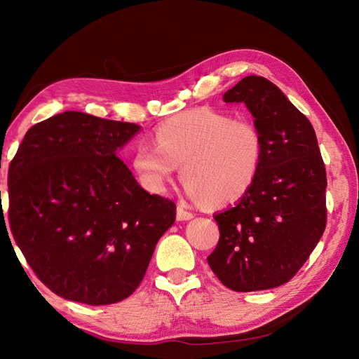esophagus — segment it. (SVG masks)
Returning a JSON list of instances; mask_svg holds the SVG:
<instances>
[{
	"label": "esophagus",
	"mask_w": 359,
	"mask_h": 359,
	"mask_svg": "<svg viewBox=\"0 0 359 359\" xmlns=\"http://www.w3.org/2000/svg\"><path fill=\"white\" fill-rule=\"evenodd\" d=\"M177 219L178 220H190V219H193V212L190 210H187L184 205L178 203V206H177Z\"/></svg>",
	"instance_id": "1"
}]
</instances>
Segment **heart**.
I'll return each mask as SVG.
<instances>
[{
	"instance_id": "obj_1",
	"label": "heart",
	"mask_w": 359,
	"mask_h": 359,
	"mask_svg": "<svg viewBox=\"0 0 359 359\" xmlns=\"http://www.w3.org/2000/svg\"><path fill=\"white\" fill-rule=\"evenodd\" d=\"M262 157V133L252 119L198 107L161 123L156 144L139 140L133 166L144 187L158 193L182 165L184 189L190 198L227 205L252 189Z\"/></svg>"
}]
</instances>
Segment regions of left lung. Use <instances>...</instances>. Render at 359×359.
Masks as SVG:
<instances>
[{
  "mask_svg": "<svg viewBox=\"0 0 359 359\" xmlns=\"http://www.w3.org/2000/svg\"><path fill=\"white\" fill-rule=\"evenodd\" d=\"M245 103L264 139L257 178L241 201L214 215L220 238L206 257L235 292L287 283L327 226V170L307 116L262 76H247L223 95Z\"/></svg>",
  "mask_w": 359,
  "mask_h": 359,
  "instance_id": "8db88e82",
  "label": "left lung"
}]
</instances>
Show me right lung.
<instances>
[{
  "mask_svg": "<svg viewBox=\"0 0 359 359\" xmlns=\"http://www.w3.org/2000/svg\"><path fill=\"white\" fill-rule=\"evenodd\" d=\"M139 128L69 111L32 126L10 161V231L58 297L126 299L175 222L173 201L145 191L116 156Z\"/></svg>",
  "mask_w": 359,
  "mask_h": 359,
  "instance_id": "right-lung-1",
  "label": "right lung"
}]
</instances>
